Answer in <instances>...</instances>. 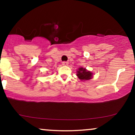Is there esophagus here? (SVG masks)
Wrapping results in <instances>:
<instances>
[{"label": "esophagus", "mask_w": 135, "mask_h": 135, "mask_svg": "<svg viewBox=\"0 0 135 135\" xmlns=\"http://www.w3.org/2000/svg\"><path fill=\"white\" fill-rule=\"evenodd\" d=\"M62 64L63 65L66 66V65H69V62H67V61H63Z\"/></svg>", "instance_id": "obj_1"}]
</instances>
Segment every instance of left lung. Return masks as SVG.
Instances as JSON below:
<instances>
[{"mask_svg": "<svg viewBox=\"0 0 135 135\" xmlns=\"http://www.w3.org/2000/svg\"><path fill=\"white\" fill-rule=\"evenodd\" d=\"M77 73V75L82 80H89L92 78V73L84 68H79Z\"/></svg>", "mask_w": 135, "mask_h": 135, "instance_id": "1", "label": "left lung"}]
</instances>
